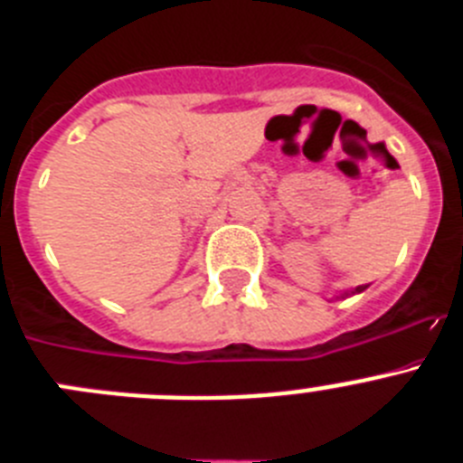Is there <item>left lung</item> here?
Returning <instances> with one entry per match:
<instances>
[{"label": "left lung", "instance_id": "left-lung-1", "mask_svg": "<svg viewBox=\"0 0 463 463\" xmlns=\"http://www.w3.org/2000/svg\"><path fill=\"white\" fill-rule=\"evenodd\" d=\"M369 288V285H359V288H354V289H347V292H341L338 294L336 298H347V297H354V294H362L364 289Z\"/></svg>", "mask_w": 463, "mask_h": 463}]
</instances>
